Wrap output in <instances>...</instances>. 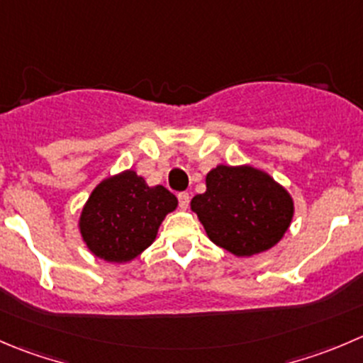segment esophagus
<instances>
[{
  "mask_svg": "<svg viewBox=\"0 0 363 363\" xmlns=\"http://www.w3.org/2000/svg\"><path fill=\"white\" fill-rule=\"evenodd\" d=\"M177 199H179V206H181V209H188L189 199H191V196H189V193H186V191L179 193Z\"/></svg>",
  "mask_w": 363,
  "mask_h": 363,
  "instance_id": "esophagus-1",
  "label": "esophagus"
}]
</instances>
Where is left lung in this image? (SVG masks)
<instances>
[{
  "instance_id": "left-lung-1",
  "label": "left lung",
  "mask_w": 363,
  "mask_h": 363,
  "mask_svg": "<svg viewBox=\"0 0 363 363\" xmlns=\"http://www.w3.org/2000/svg\"><path fill=\"white\" fill-rule=\"evenodd\" d=\"M206 193L193 196L191 211L214 245L238 257L273 248L289 228L294 202L266 172L242 164H218L207 174Z\"/></svg>"
}]
</instances>
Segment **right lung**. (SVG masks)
I'll use <instances>...</instances> for the list:
<instances>
[{"instance_id": "obj_1", "label": "right lung", "mask_w": 363, "mask_h": 363, "mask_svg": "<svg viewBox=\"0 0 363 363\" xmlns=\"http://www.w3.org/2000/svg\"><path fill=\"white\" fill-rule=\"evenodd\" d=\"M177 199L164 186L150 188L136 172L104 179L88 196L79 232L88 250L108 262H129L152 245Z\"/></svg>"}]
</instances>
